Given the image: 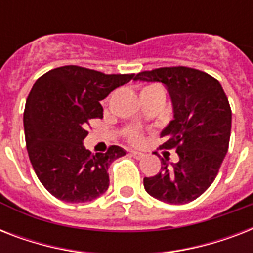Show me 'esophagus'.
<instances>
[{
	"label": "esophagus",
	"mask_w": 253,
	"mask_h": 253,
	"mask_svg": "<svg viewBox=\"0 0 253 253\" xmlns=\"http://www.w3.org/2000/svg\"><path fill=\"white\" fill-rule=\"evenodd\" d=\"M130 155L131 156H134L135 159H142L144 156L143 152H139V151H130Z\"/></svg>",
	"instance_id": "34e87169"
}]
</instances>
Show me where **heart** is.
<instances>
[{
	"instance_id": "1",
	"label": "heart",
	"mask_w": 253,
	"mask_h": 253,
	"mask_svg": "<svg viewBox=\"0 0 253 253\" xmlns=\"http://www.w3.org/2000/svg\"><path fill=\"white\" fill-rule=\"evenodd\" d=\"M156 87H160V86H158V85H151V86L144 87L143 90H148V89H156ZM160 89H162V87H160ZM130 139H131V140H132V142H138V140L140 138H139V135L136 134V132H131V134H130Z\"/></svg>"
}]
</instances>
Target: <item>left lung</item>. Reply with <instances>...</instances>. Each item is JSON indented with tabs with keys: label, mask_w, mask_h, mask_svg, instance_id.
I'll return each instance as SVG.
<instances>
[{
	"label": "left lung",
	"mask_w": 253,
	"mask_h": 253,
	"mask_svg": "<svg viewBox=\"0 0 253 253\" xmlns=\"http://www.w3.org/2000/svg\"><path fill=\"white\" fill-rule=\"evenodd\" d=\"M135 81L167 86L173 119L164 127L163 148H176L178 163L162 159V169L143 184L150 196L167 204L192 202L219 172L231 134V109L219 81L188 67H166L138 73Z\"/></svg>",
	"instance_id": "obj_1"
}]
</instances>
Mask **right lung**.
Listing matches in <instances>:
<instances>
[{"instance_id": "1", "label": "right lung", "mask_w": 253, "mask_h": 253, "mask_svg": "<svg viewBox=\"0 0 253 253\" xmlns=\"http://www.w3.org/2000/svg\"><path fill=\"white\" fill-rule=\"evenodd\" d=\"M134 76L65 65L35 81L23 113L26 147L38 178L53 197L79 204L106 192L107 169L126 151L111 146L106 154H91L84 147L86 128L103 117L99 101Z\"/></svg>"}]
</instances>
